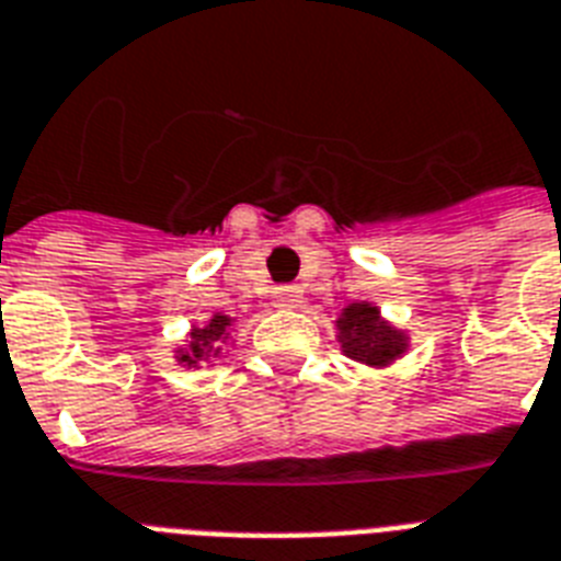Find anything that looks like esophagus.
<instances>
[{"instance_id": "34e87169", "label": "esophagus", "mask_w": 561, "mask_h": 561, "mask_svg": "<svg viewBox=\"0 0 561 561\" xmlns=\"http://www.w3.org/2000/svg\"><path fill=\"white\" fill-rule=\"evenodd\" d=\"M271 302L276 308H285V311H290V308H299L302 306V290H299L297 285H282V288L273 290Z\"/></svg>"}]
</instances>
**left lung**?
Segmentation results:
<instances>
[{
  "instance_id": "1",
  "label": "left lung",
  "mask_w": 561,
  "mask_h": 561,
  "mask_svg": "<svg viewBox=\"0 0 561 561\" xmlns=\"http://www.w3.org/2000/svg\"><path fill=\"white\" fill-rule=\"evenodd\" d=\"M334 325H337V343L343 355L364 367H392L410 350L408 329L390 323L381 314V308L367 299L350 302L334 320Z\"/></svg>"
}]
</instances>
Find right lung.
Returning <instances> with one entry per match:
<instances>
[{
	"mask_svg": "<svg viewBox=\"0 0 561 561\" xmlns=\"http://www.w3.org/2000/svg\"><path fill=\"white\" fill-rule=\"evenodd\" d=\"M232 332H236V317L215 311L206 325H192L186 332V341L174 350V360L180 367L201 369L215 367V360L227 355V346L232 343Z\"/></svg>",
	"mask_w": 561,
	"mask_h": 561,
	"instance_id": "right-lung-1",
	"label": "right lung"
}]
</instances>
